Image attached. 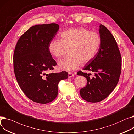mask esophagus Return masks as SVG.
Here are the masks:
<instances>
[{
    "mask_svg": "<svg viewBox=\"0 0 134 134\" xmlns=\"http://www.w3.org/2000/svg\"><path fill=\"white\" fill-rule=\"evenodd\" d=\"M74 74L73 73H68V78H72V77H73V76H74Z\"/></svg>",
    "mask_w": 134,
    "mask_h": 134,
    "instance_id": "esophagus-1",
    "label": "esophagus"
}]
</instances>
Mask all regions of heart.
<instances>
[{"instance_id": "b5f03b06", "label": "heart", "mask_w": 134, "mask_h": 134, "mask_svg": "<svg viewBox=\"0 0 134 134\" xmlns=\"http://www.w3.org/2000/svg\"><path fill=\"white\" fill-rule=\"evenodd\" d=\"M61 40L53 39L48 44V51L53 57L59 59L68 49L67 57L61 60L59 68L72 72L77 69L81 62L85 64L92 60L100 46L99 35L83 27L73 28L62 32Z\"/></svg>"}]
</instances>
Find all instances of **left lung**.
<instances>
[{"label":"left lung","mask_w":134,"mask_h":134,"mask_svg":"<svg viewBox=\"0 0 134 134\" xmlns=\"http://www.w3.org/2000/svg\"><path fill=\"white\" fill-rule=\"evenodd\" d=\"M99 32L101 40L100 48L94 58L87 62L83 69L94 73L79 71L78 75L87 79L86 86L80 90L83 99L97 103L105 99L117 86L121 72L122 58L117 42L107 28L102 24Z\"/></svg>","instance_id":"8db88e82"}]
</instances>
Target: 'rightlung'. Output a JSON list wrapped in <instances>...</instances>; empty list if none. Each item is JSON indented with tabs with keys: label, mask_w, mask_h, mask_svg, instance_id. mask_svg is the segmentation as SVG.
I'll return each instance as SVG.
<instances>
[{
	"label": "right lung",
	"mask_w": 134,
	"mask_h": 134,
	"mask_svg": "<svg viewBox=\"0 0 134 134\" xmlns=\"http://www.w3.org/2000/svg\"><path fill=\"white\" fill-rule=\"evenodd\" d=\"M56 23L34 25L18 40L13 53V69L18 85L32 101L47 104L58 96L60 81L68 78V73L46 74L57 63L48 51V44L57 34Z\"/></svg>",
	"instance_id": "add662e5"
}]
</instances>
